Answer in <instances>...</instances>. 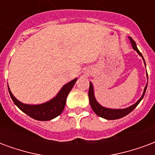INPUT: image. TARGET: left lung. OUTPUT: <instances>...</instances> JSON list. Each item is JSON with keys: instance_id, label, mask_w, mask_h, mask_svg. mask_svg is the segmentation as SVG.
Segmentation results:
<instances>
[{"instance_id": "1", "label": "left lung", "mask_w": 155, "mask_h": 155, "mask_svg": "<svg viewBox=\"0 0 155 155\" xmlns=\"http://www.w3.org/2000/svg\"><path fill=\"white\" fill-rule=\"evenodd\" d=\"M128 38H129L130 42H131V44H132L133 48L139 53V55H140V56L142 57L143 60L144 61V59L143 58L141 52H140V51H139V49L137 48L135 41L133 40L131 37H128ZM144 64H145V62H144ZM147 77H148V73H147ZM147 86H148V83H147V85H146L145 87H144L142 97H140L139 100L137 101V103H135L134 104H133L132 106L126 107V108H124V109H112V108H107V107H103V106H101L100 104L97 103V100H96V98L94 97V92H93V84H92V83H90L89 91H88V97H89L90 105H91V107L93 108V110L94 111V113H95L97 116L101 117V118H105V119H108V120H114V119L121 118H123V117L126 116V115H128L129 113H131V112L138 106V104L140 103V101L142 100L143 97L144 96V93H145L146 89H147Z\"/></svg>"}]
</instances>
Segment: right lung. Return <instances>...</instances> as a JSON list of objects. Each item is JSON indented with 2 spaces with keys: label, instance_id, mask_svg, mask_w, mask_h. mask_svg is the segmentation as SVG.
<instances>
[{
  "label": "right lung",
  "instance_id": "obj_1",
  "mask_svg": "<svg viewBox=\"0 0 155 155\" xmlns=\"http://www.w3.org/2000/svg\"><path fill=\"white\" fill-rule=\"evenodd\" d=\"M77 78L72 80L71 82L65 84L62 87L60 92L57 94V96L53 97L52 99L48 101L47 103L37 105H30V104H25L21 103L19 100H17L16 97L13 96V94L11 92L9 87L10 96L17 107H19L23 113L30 116L31 118H34L36 120L39 121H48L51 120L52 118L58 117L62 113V111L65 107L67 97L70 93V91L74 86ZM8 86V84H7Z\"/></svg>",
  "mask_w": 155,
  "mask_h": 155
}]
</instances>
